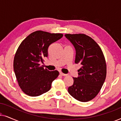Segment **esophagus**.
<instances>
[{
  "instance_id": "obj_1",
  "label": "esophagus",
  "mask_w": 121,
  "mask_h": 121,
  "mask_svg": "<svg viewBox=\"0 0 121 121\" xmlns=\"http://www.w3.org/2000/svg\"><path fill=\"white\" fill-rule=\"evenodd\" d=\"M60 74L61 75H62V76H64V77H65V76H67L68 75L67 74H64V73H63L62 72H60Z\"/></svg>"
}]
</instances>
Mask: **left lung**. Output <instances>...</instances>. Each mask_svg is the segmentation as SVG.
I'll return each instance as SVG.
<instances>
[{
	"label": "left lung",
	"mask_w": 121,
	"mask_h": 121,
	"mask_svg": "<svg viewBox=\"0 0 121 121\" xmlns=\"http://www.w3.org/2000/svg\"><path fill=\"white\" fill-rule=\"evenodd\" d=\"M75 49V63L82 67L78 77L68 89L69 94L81 102L91 100L100 91L106 77V64L103 52L92 38L85 34H65Z\"/></svg>",
	"instance_id": "obj_1"
}]
</instances>
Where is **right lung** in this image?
<instances>
[{
    "label": "right lung",
    "instance_id": "1",
    "mask_svg": "<svg viewBox=\"0 0 121 121\" xmlns=\"http://www.w3.org/2000/svg\"><path fill=\"white\" fill-rule=\"evenodd\" d=\"M62 34L42 31L31 33L20 44L14 59V70L19 86L30 96H38L49 91L53 81L59 75L57 70L49 71L41 66L48 57L50 44L60 39Z\"/></svg>",
    "mask_w": 121,
    "mask_h": 121
}]
</instances>
